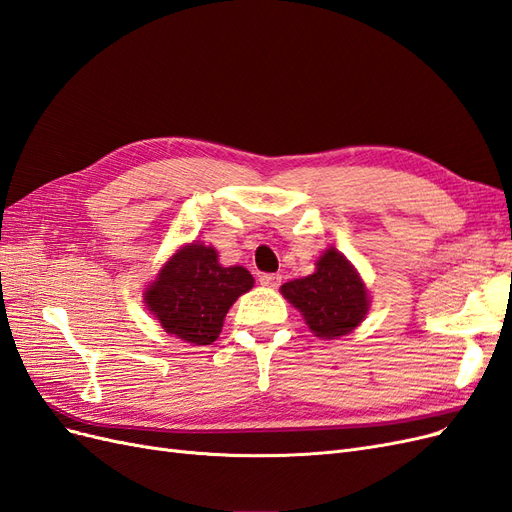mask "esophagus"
<instances>
[{"mask_svg":"<svg viewBox=\"0 0 512 512\" xmlns=\"http://www.w3.org/2000/svg\"><path fill=\"white\" fill-rule=\"evenodd\" d=\"M260 284L267 286V288H277V286L282 284V275H277V273H265V275H260Z\"/></svg>","mask_w":512,"mask_h":512,"instance_id":"34e87169","label":"esophagus"}]
</instances>
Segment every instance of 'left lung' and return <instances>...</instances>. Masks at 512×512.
<instances>
[{
    "instance_id": "obj_1",
    "label": "left lung",
    "mask_w": 512,
    "mask_h": 512,
    "mask_svg": "<svg viewBox=\"0 0 512 512\" xmlns=\"http://www.w3.org/2000/svg\"><path fill=\"white\" fill-rule=\"evenodd\" d=\"M280 290L303 314L309 331L322 339L348 335L359 327L369 309L361 275L335 247L322 252L312 275L292 280Z\"/></svg>"
}]
</instances>
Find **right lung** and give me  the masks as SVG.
<instances>
[{"label":"right lung","mask_w":512,"mask_h":512,"mask_svg":"<svg viewBox=\"0 0 512 512\" xmlns=\"http://www.w3.org/2000/svg\"><path fill=\"white\" fill-rule=\"evenodd\" d=\"M252 286L250 271L222 267L215 247L188 243L145 290V303L168 335L207 346L218 339L230 305Z\"/></svg>","instance_id":"1"}]
</instances>
